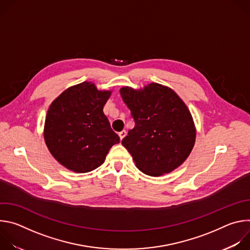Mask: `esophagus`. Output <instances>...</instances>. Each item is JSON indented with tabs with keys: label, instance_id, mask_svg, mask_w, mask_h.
Segmentation results:
<instances>
[{
	"label": "esophagus",
	"instance_id": "1",
	"mask_svg": "<svg viewBox=\"0 0 250 250\" xmlns=\"http://www.w3.org/2000/svg\"><path fill=\"white\" fill-rule=\"evenodd\" d=\"M125 135H126V131H125V130H122L121 132H119V136H120L121 140H122Z\"/></svg>",
	"mask_w": 250,
	"mask_h": 250
}]
</instances>
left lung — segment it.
Wrapping results in <instances>:
<instances>
[{
	"mask_svg": "<svg viewBox=\"0 0 250 250\" xmlns=\"http://www.w3.org/2000/svg\"><path fill=\"white\" fill-rule=\"evenodd\" d=\"M134 127L122 140L136 167L160 176L180 166L191 153L196 138L192 116L173 90L157 83L144 90L121 89Z\"/></svg>",
	"mask_w": 250,
	"mask_h": 250,
	"instance_id": "8db88e82",
	"label": "left lung"
}]
</instances>
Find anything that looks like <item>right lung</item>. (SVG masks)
Segmentation results:
<instances>
[{
	"mask_svg": "<svg viewBox=\"0 0 250 250\" xmlns=\"http://www.w3.org/2000/svg\"><path fill=\"white\" fill-rule=\"evenodd\" d=\"M111 92L83 82L64 91L50 104L44 125L45 144L53 157L77 173L101 166L120 142L103 112Z\"/></svg>",
	"mask_w": 250,
	"mask_h": 250,
	"instance_id": "obj_1",
	"label": "right lung"
}]
</instances>
